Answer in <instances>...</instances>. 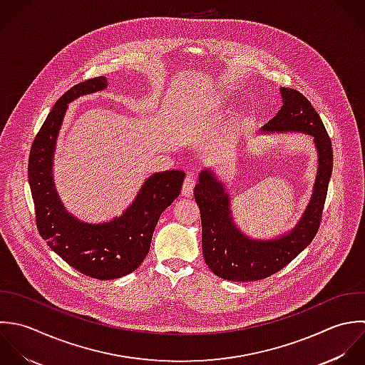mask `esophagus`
I'll return each mask as SVG.
<instances>
[{"instance_id":"esophagus-1","label":"esophagus","mask_w":365,"mask_h":365,"mask_svg":"<svg viewBox=\"0 0 365 365\" xmlns=\"http://www.w3.org/2000/svg\"><path fill=\"white\" fill-rule=\"evenodd\" d=\"M195 185H196V179L193 176H186L185 182H183V187H182V195L185 197H192L193 195V189H195Z\"/></svg>"}]
</instances>
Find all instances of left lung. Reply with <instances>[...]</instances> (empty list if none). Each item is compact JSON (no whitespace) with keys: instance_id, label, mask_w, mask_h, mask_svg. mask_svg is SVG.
Listing matches in <instances>:
<instances>
[{"instance_id":"obj_1","label":"left lung","mask_w":365,"mask_h":365,"mask_svg":"<svg viewBox=\"0 0 365 365\" xmlns=\"http://www.w3.org/2000/svg\"><path fill=\"white\" fill-rule=\"evenodd\" d=\"M280 92L283 106L263 126V130H300L314 136L319 150L314 193L302 220L290 235L270 242H256L237 230L223 185L209 170H203L195 187V200L202 219V249L209 269L225 280L256 282L270 277L296 259L320 229L333 172L331 139L320 115L303 93L292 88H280Z\"/></svg>"}]
</instances>
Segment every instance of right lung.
<instances>
[{"mask_svg": "<svg viewBox=\"0 0 365 365\" xmlns=\"http://www.w3.org/2000/svg\"><path fill=\"white\" fill-rule=\"evenodd\" d=\"M106 86V78L96 76L68 89L36 133L28 159V182L41 237L71 267L99 280L123 277L140 266L162 212L179 196L185 179L182 170L152 175L132 206L120 217L103 225H86L63 209L51 170L55 140L68 102Z\"/></svg>", "mask_w": 365, "mask_h": 365, "instance_id": "add662e5", "label": "right lung"}]
</instances>
